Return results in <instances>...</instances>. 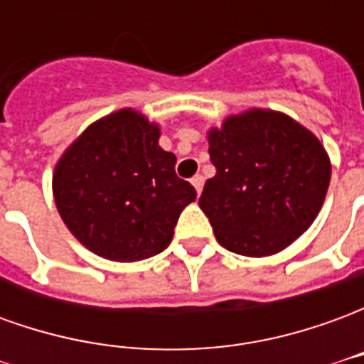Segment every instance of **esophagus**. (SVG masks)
I'll return each instance as SVG.
<instances>
[{"label":"esophagus","mask_w":364,"mask_h":364,"mask_svg":"<svg viewBox=\"0 0 364 364\" xmlns=\"http://www.w3.org/2000/svg\"><path fill=\"white\" fill-rule=\"evenodd\" d=\"M191 185L195 187L197 195H200V191H203V185H205V177H203V175H195V177L191 179Z\"/></svg>","instance_id":"1"}]
</instances>
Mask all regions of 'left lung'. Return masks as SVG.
Wrapping results in <instances>:
<instances>
[{
    "instance_id": "8db88e82",
    "label": "left lung",
    "mask_w": 364,
    "mask_h": 364,
    "mask_svg": "<svg viewBox=\"0 0 364 364\" xmlns=\"http://www.w3.org/2000/svg\"><path fill=\"white\" fill-rule=\"evenodd\" d=\"M216 175L198 198L214 236L228 252L265 257L312 226L331 179V161L316 136L269 109L230 114L208 130Z\"/></svg>"
}]
</instances>
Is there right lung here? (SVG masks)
Returning a JSON list of instances; mask_svg holds the SVG:
<instances>
[{
    "mask_svg": "<svg viewBox=\"0 0 364 364\" xmlns=\"http://www.w3.org/2000/svg\"><path fill=\"white\" fill-rule=\"evenodd\" d=\"M171 151L159 148V127L120 109L83 130L62 154L52 195L75 240L99 257L148 259L171 244L183 208L197 198L175 175Z\"/></svg>",
    "mask_w": 364,
    "mask_h": 364,
    "instance_id": "obj_1",
    "label": "right lung"
}]
</instances>
